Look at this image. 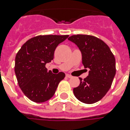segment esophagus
Here are the masks:
<instances>
[{
  "mask_svg": "<svg viewBox=\"0 0 130 130\" xmlns=\"http://www.w3.org/2000/svg\"><path fill=\"white\" fill-rule=\"evenodd\" d=\"M66 77H68V78H71L72 76H71V75H69V74H67V75H66Z\"/></svg>",
  "mask_w": 130,
  "mask_h": 130,
  "instance_id": "1",
  "label": "esophagus"
}]
</instances>
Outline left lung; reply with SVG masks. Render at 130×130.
I'll use <instances>...</instances> for the list:
<instances>
[{
    "instance_id": "8db88e82",
    "label": "left lung",
    "mask_w": 130,
    "mask_h": 130,
    "mask_svg": "<svg viewBox=\"0 0 130 130\" xmlns=\"http://www.w3.org/2000/svg\"><path fill=\"white\" fill-rule=\"evenodd\" d=\"M77 45L82 55L84 68L88 75L73 88V94L79 101L93 104L105 96L110 89L116 73L115 59L107 44L90 35L71 36L68 38Z\"/></svg>"
}]
</instances>
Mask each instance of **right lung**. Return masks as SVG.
Returning a JSON list of instances; mask_svg holds the SVG:
<instances>
[{"label":"right lung","mask_w":130,"mask_h":130,"mask_svg":"<svg viewBox=\"0 0 130 130\" xmlns=\"http://www.w3.org/2000/svg\"><path fill=\"white\" fill-rule=\"evenodd\" d=\"M69 36H38L28 40L15 57V73L19 86L35 103H43L55 94L65 74L48 72L45 65L54 58L57 46Z\"/></svg>","instance_id":"1"}]
</instances>
